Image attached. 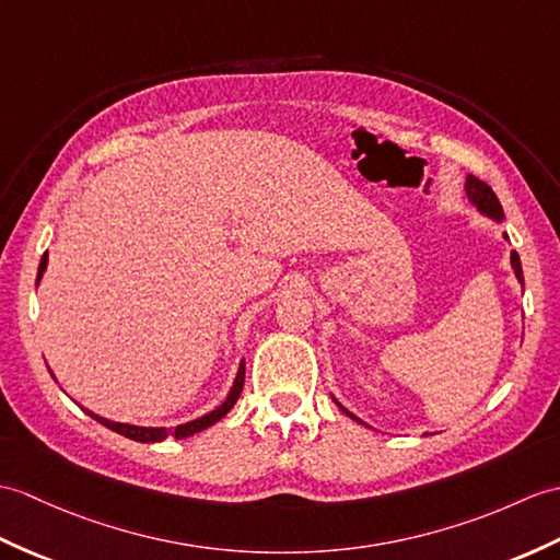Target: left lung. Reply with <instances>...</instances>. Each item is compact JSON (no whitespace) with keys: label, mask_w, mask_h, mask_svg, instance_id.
Listing matches in <instances>:
<instances>
[{"label":"left lung","mask_w":560,"mask_h":560,"mask_svg":"<svg viewBox=\"0 0 560 560\" xmlns=\"http://www.w3.org/2000/svg\"><path fill=\"white\" fill-rule=\"evenodd\" d=\"M465 192H467V200L472 202V207H477V212H479V214H485V217H489L491 221H497V224H501V221H503V207H501V202H499V198H497V192H493V190L485 184V180H479V178H475V176L470 174V176L465 178ZM503 238L509 241V236H505V233H503ZM511 267H513V271H515V279H517V281H520V285H523V289H525L523 265H520V257H517V253H515V250L511 253ZM331 398H334V396H331ZM334 402H336V406H339V410H341V412H346V415H348L350 420H355V422H360V424H365V422H362L360 418H355L353 412L346 410L339 400L334 398Z\"/></svg>","instance_id":"8db88e82"}]
</instances>
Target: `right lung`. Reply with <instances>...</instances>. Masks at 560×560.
Returning a JSON list of instances; mask_svg holds the SVG:
<instances>
[{
	"instance_id": "add662e5",
	"label": "right lung",
	"mask_w": 560,
	"mask_h": 560,
	"mask_svg": "<svg viewBox=\"0 0 560 560\" xmlns=\"http://www.w3.org/2000/svg\"><path fill=\"white\" fill-rule=\"evenodd\" d=\"M45 269H47V253H45L43 259H40V267H37V283H40V279H43V275H45ZM51 376H55V374H51ZM243 384H245V360H241L238 372H236V380H233L231 392H229V396L224 398V402H221V406H217L212 412L202 415V418H198V420L184 422V424H178V427H174V429H168V427H140V424L114 422V420H107V418H100V415L90 412V410H85V408H83V410L90 415V418L97 420L100 424H104L107 429H112V432H116V434H121V436H126V439H133V441H140V444H158V441H164L166 436L186 439V436H192V434L202 432V429H207V427L217 424L233 406H236V400L241 398V392H243Z\"/></svg>"
}]
</instances>
